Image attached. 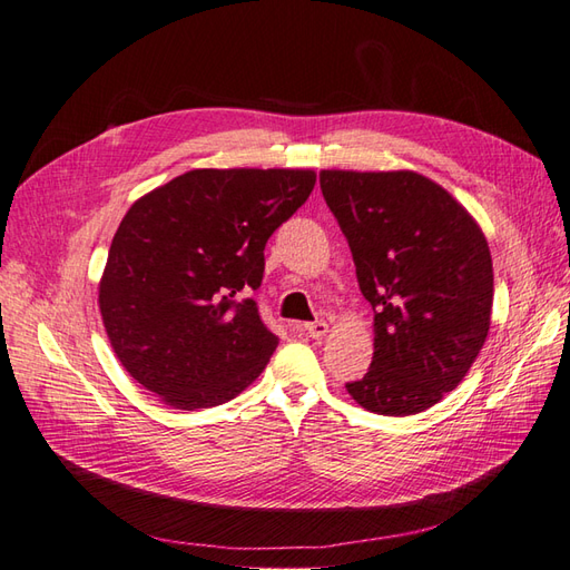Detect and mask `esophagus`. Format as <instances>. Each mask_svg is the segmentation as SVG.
<instances>
[{"instance_id":"1","label":"esophagus","mask_w":570,"mask_h":570,"mask_svg":"<svg viewBox=\"0 0 570 570\" xmlns=\"http://www.w3.org/2000/svg\"><path fill=\"white\" fill-rule=\"evenodd\" d=\"M303 330H306L308 337L321 340V337H325V333H327V323H325V321H315V323L303 325Z\"/></svg>"}]
</instances>
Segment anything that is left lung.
I'll return each instance as SVG.
<instances>
[{"label": "left lung", "instance_id": "obj_1", "mask_svg": "<svg viewBox=\"0 0 570 570\" xmlns=\"http://www.w3.org/2000/svg\"><path fill=\"white\" fill-rule=\"evenodd\" d=\"M321 189L374 308L372 366L347 391L379 415L422 413L459 386L488 337L491 249L469 210L417 171L323 169Z\"/></svg>", "mask_w": 570, "mask_h": 570}]
</instances>
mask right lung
I'll return each mask as SVG.
<instances>
[{
  "instance_id": "1",
  "label": "right lung",
  "mask_w": 570,
  "mask_h": 570,
  "mask_svg": "<svg viewBox=\"0 0 570 570\" xmlns=\"http://www.w3.org/2000/svg\"><path fill=\"white\" fill-rule=\"evenodd\" d=\"M313 187L311 169H191L128 208L99 308L142 389L196 410L228 403L262 374L279 340L249 294L264 245Z\"/></svg>"
}]
</instances>
